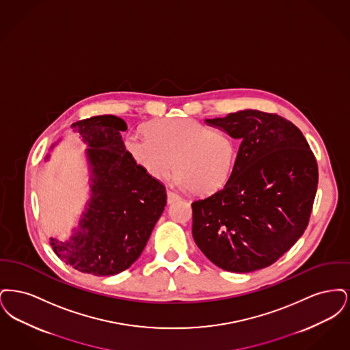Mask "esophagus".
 Returning a JSON list of instances; mask_svg holds the SVG:
<instances>
[{
  "label": "esophagus",
  "mask_w": 350,
  "mask_h": 350,
  "mask_svg": "<svg viewBox=\"0 0 350 350\" xmlns=\"http://www.w3.org/2000/svg\"><path fill=\"white\" fill-rule=\"evenodd\" d=\"M167 203H173L174 200H180V198H181V197H180L177 193H174V191H170V190H167Z\"/></svg>",
  "instance_id": "34e87169"
}]
</instances>
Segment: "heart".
I'll return each mask as SVG.
<instances>
[{
    "label": "heart",
    "mask_w": 350,
    "mask_h": 350,
    "mask_svg": "<svg viewBox=\"0 0 350 350\" xmlns=\"http://www.w3.org/2000/svg\"><path fill=\"white\" fill-rule=\"evenodd\" d=\"M146 133H129L124 147L133 163L154 180H165L173 167L183 189L206 196L228 181L236 160V144L227 133L213 131L194 119H159Z\"/></svg>",
    "instance_id": "obj_1"
}]
</instances>
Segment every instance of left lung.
Returning a JSON list of instances; mask_svg holds the SVG:
<instances>
[{
	"mask_svg": "<svg viewBox=\"0 0 350 350\" xmlns=\"http://www.w3.org/2000/svg\"><path fill=\"white\" fill-rule=\"evenodd\" d=\"M206 123L241 143L226 185L191 203L194 241L227 271L270 267L308 226L319 181L315 154L299 129L278 114L243 110Z\"/></svg>",
	"mask_w": 350,
	"mask_h": 350,
	"instance_id": "1",
	"label": "left lung"
}]
</instances>
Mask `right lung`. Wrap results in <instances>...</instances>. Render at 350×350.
Returning <instances> with one entry per match:
<instances>
[{
  "mask_svg": "<svg viewBox=\"0 0 350 350\" xmlns=\"http://www.w3.org/2000/svg\"><path fill=\"white\" fill-rule=\"evenodd\" d=\"M72 129L89 146L92 196L70 240L51 239V245L81 273L114 275L142 254L167 204V190L127 153L120 135L127 130L123 119L98 116L77 120Z\"/></svg>",
  "mask_w": 350,
  "mask_h": 350,
  "instance_id": "obj_1",
  "label": "right lung"
}]
</instances>
